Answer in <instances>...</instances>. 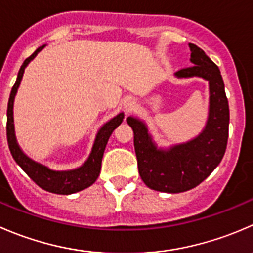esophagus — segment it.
Wrapping results in <instances>:
<instances>
[{
	"mask_svg": "<svg viewBox=\"0 0 253 253\" xmlns=\"http://www.w3.org/2000/svg\"><path fill=\"white\" fill-rule=\"evenodd\" d=\"M133 105H134V101L132 99H127L126 101L124 102V106L126 110H129L131 107H133Z\"/></svg>",
	"mask_w": 253,
	"mask_h": 253,
	"instance_id": "1",
	"label": "esophagus"
}]
</instances>
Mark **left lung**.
<instances>
[{"mask_svg":"<svg viewBox=\"0 0 253 253\" xmlns=\"http://www.w3.org/2000/svg\"><path fill=\"white\" fill-rule=\"evenodd\" d=\"M193 67L174 73L178 79L202 78L209 83V112L198 136L183 143L161 147L154 142L143 120L127 117L133 129L134 151L143 183L157 192L176 194L195 188L219 166L229 137V102L219 68L195 44L189 43Z\"/></svg>","mask_w":253,"mask_h":253,"instance_id":"8db88e82","label":"left lung"}]
</instances>
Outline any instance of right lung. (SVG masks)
<instances>
[{
	"label": "right lung",
	"instance_id": "right-lung-1",
	"mask_svg": "<svg viewBox=\"0 0 253 253\" xmlns=\"http://www.w3.org/2000/svg\"><path fill=\"white\" fill-rule=\"evenodd\" d=\"M44 46H45V44L39 46L29 58H27L23 61V64H22L21 69L18 72V77H17L16 83H14L13 87H12V91L8 100V106H7V141H8L9 151H11V154L14 161H16V163L26 171L27 175L37 185L41 186L42 189H44V190H46L49 193L69 195L89 188L99 178L100 170H101L102 156H104L107 141H109L110 136L112 134L114 129L116 127H119L121 125V122L124 121L125 114L124 112H120V114H117L116 116L112 117L111 120H109L106 124H104L100 127V129L96 133V137H95L94 144H92V148L89 157L78 168L69 169V170H54V169H50L49 167L38 163V162L29 158L22 151L18 142H17L16 132H14L13 105L14 97H16L17 91H18L19 85H21L22 78H23L24 69H26L27 65L36 58L37 54Z\"/></svg>",
	"mask_w": 253,
	"mask_h": 253
}]
</instances>
